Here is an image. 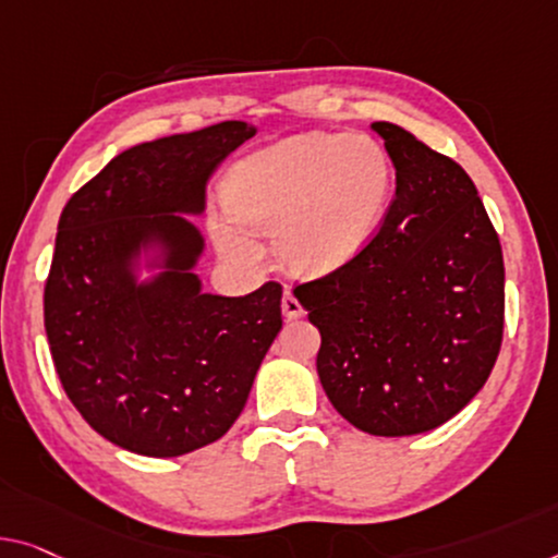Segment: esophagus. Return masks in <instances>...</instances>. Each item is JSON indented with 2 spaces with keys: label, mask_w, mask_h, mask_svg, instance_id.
Masks as SVG:
<instances>
[{
  "label": "esophagus",
  "mask_w": 558,
  "mask_h": 558,
  "mask_svg": "<svg viewBox=\"0 0 558 558\" xmlns=\"http://www.w3.org/2000/svg\"><path fill=\"white\" fill-rule=\"evenodd\" d=\"M280 307H282V315H286L288 320H295V318H301V315H303V305L298 303V298L293 295V290H286V293H282Z\"/></svg>",
  "instance_id": "esophagus-1"
}]
</instances>
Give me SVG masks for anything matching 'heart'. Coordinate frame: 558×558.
<instances>
[{"mask_svg":"<svg viewBox=\"0 0 558 558\" xmlns=\"http://www.w3.org/2000/svg\"><path fill=\"white\" fill-rule=\"evenodd\" d=\"M393 170L368 135L307 132L245 157L228 180L215 243L230 260L255 265L257 235H278L290 270L323 276L361 255L388 213Z\"/></svg>","mask_w":558,"mask_h":558,"instance_id":"heart-1","label":"heart"}]
</instances>
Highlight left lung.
Listing matches in <instances>:
<instances>
[{
    "label": "left lung",
    "instance_id": "obj_1",
    "mask_svg": "<svg viewBox=\"0 0 558 558\" xmlns=\"http://www.w3.org/2000/svg\"><path fill=\"white\" fill-rule=\"evenodd\" d=\"M396 168L384 226L343 268L295 288L320 330L328 401L371 436H415L471 403L504 336L501 243L469 174L373 122Z\"/></svg>",
    "mask_w": 558,
    "mask_h": 558
}]
</instances>
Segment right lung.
<instances>
[{
  "label": "right lung",
  "mask_w": 558,
  "mask_h": 558,
  "mask_svg": "<svg viewBox=\"0 0 558 558\" xmlns=\"http://www.w3.org/2000/svg\"><path fill=\"white\" fill-rule=\"evenodd\" d=\"M255 132L228 120L124 149L60 215L49 351L74 409L124 451L172 459L226 436L282 328L278 282L203 293L205 238L187 218Z\"/></svg>",
  "instance_id": "obj_1"
}]
</instances>
